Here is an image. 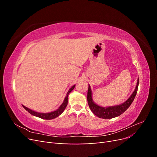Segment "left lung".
<instances>
[{
  "mask_svg": "<svg viewBox=\"0 0 157 157\" xmlns=\"http://www.w3.org/2000/svg\"><path fill=\"white\" fill-rule=\"evenodd\" d=\"M139 85V79H137V82L136 89L127 100L121 105H115V106H110V107H101L97 104L95 103L92 99V90L90 86L88 84V90L87 94V100L88 105L90 107V110L99 118H104V119H108V118H113L117 117L120 116L121 115L126 111L127 109L130 106L132 103L134 101L136 97V95L137 92V88H138Z\"/></svg>",
  "mask_w": 157,
  "mask_h": 157,
  "instance_id": "obj_1",
  "label": "left lung"
}]
</instances>
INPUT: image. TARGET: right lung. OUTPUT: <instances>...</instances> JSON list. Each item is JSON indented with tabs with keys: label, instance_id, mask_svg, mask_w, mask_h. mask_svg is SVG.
Wrapping results in <instances>:
<instances>
[{
	"label": "right lung",
	"instance_id": "1",
	"mask_svg": "<svg viewBox=\"0 0 157 157\" xmlns=\"http://www.w3.org/2000/svg\"><path fill=\"white\" fill-rule=\"evenodd\" d=\"M75 87V85H73V86L69 90V91L67 92V94H66V96L64 99V101H63V103L61 104L60 107L58 109H57V110H56L54 111H52V112H50V113H39V112H36V111H33V110H31V109L27 108V107H26L25 106L23 105H22V106L23 107V108H24L27 111L29 112L30 114H31V115H33V116H35V117H37L39 118H42V119H46V120L54 119V118L59 116L64 111L65 109L66 108V107H67V103H68V96H69V94L74 89Z\"/></svg>",
	"mask_w": 157,
	"mask_h": 157
}]
</instances>
